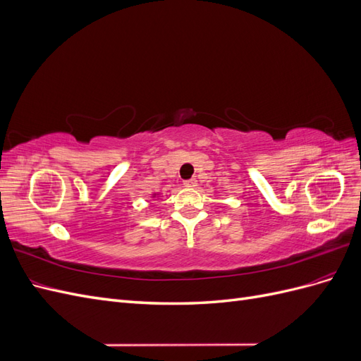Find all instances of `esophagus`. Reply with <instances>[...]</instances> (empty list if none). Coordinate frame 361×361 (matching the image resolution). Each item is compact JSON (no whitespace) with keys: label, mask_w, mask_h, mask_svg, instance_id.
Here are the masks:
<instances>
[{"label":"esophagus","mask_w":361,"mask_h":361,"mask_svg":"<svg viewBox=\"0 0 361 361\" xmlns=\"http://www.w3.org/2000/svg\"><path fill=\"white\" fill-rule=\"evenodd\" d=\"M183 185L187 188H194V187H197V180H195V179H188V180L183 182Z\"/></svg>","instance_id":"obj_1"}]
</instances>
